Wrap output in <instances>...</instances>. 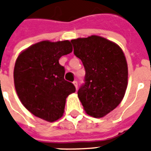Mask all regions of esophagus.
Returning <instances> with one entry per match:
<instances>
[{"label": "esophagus", "mask_w": 151, "mask_h": 151, "mask_svg": "<svg viewBox=\"0 0 151 151\" xmlns=\"http://www.w3.org/2000/svg\"><path fill=\"white\" fill-rule=\"evenodd\" d=\"M73 85L75 86L76 89L78 90V82H77V81H74V82H73Z\"/></svg>", "instance_id": "1"}]
</instances>
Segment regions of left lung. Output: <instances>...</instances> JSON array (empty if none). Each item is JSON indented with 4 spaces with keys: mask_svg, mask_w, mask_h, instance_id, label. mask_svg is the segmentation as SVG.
I'll list each match as a JSON object with an SVG mask.
<instances>
[{
    "mask_svg": "<svg viewBox=\"0 0 151 151\" xmlns=\"http://www.w3.org/2000/svg\"><path fill=\"white\" fill-rule=\"evenodd\" d=\"M73 53L86 70L78 95L89 116L100 118L120 104L128 85V65L120 47L91 35L72 40Z\"/></svg>",
    "mask_w": 151,
    "mask_h": 151,
    "instance_id": "1",
    "label": "left lung"
}]
</instances>
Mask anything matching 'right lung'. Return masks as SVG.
<instances>
[{
  "mask_svg": "<svg viewBox=\"0 0 151 151\" xmlns=\"http://www.w3.org/2000/svg\"><path fill=\"white\" fill-rule=\"evenodd\" d=\"M69 40L41 41L20 53L14 70V86L25 108L49 122L63 116L66 98L75 92L72 82L64 78L62 56L72 52Z\"/></svg>",
  "mask_w": 151,
  "mask_h": 151,
  "instance_id": "1",
  "label": "right lung"
}]
</instances>
